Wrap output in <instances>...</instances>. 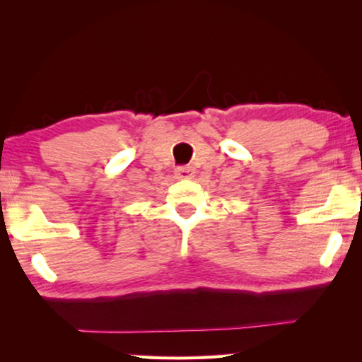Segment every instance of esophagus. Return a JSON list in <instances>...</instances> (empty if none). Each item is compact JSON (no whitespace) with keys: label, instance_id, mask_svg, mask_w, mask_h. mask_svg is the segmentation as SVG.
Instances as JSON below:
<instances>
[{"label":"esophagus","instance_id":"esophagus-1","mask_svg":"<svg viewBox=\"0 0 362 362\" xmlns=\"http://www.w3.org/2000/svg\"><path fill=\"white\" fill-rule=\"evenodd\" d=\"M176 177L177 180H192L194 177V170L191 166H181L176 168Z\"/></svg>","mask_w":362,"mask_h":362}]
</instances>
